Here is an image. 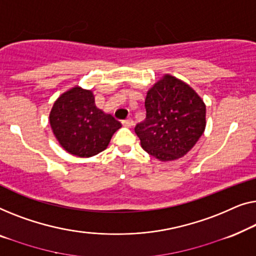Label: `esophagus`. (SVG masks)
<instances>
[{
	"instance_id": "obj_1",
	"label": "esophagus",
	"mask_w": 256,
	"mask_h": 256,
	"mask_svg": "<svg viewBox=\"0 0 256 256\" xmlns=\"http://www.w3.org/2000/svg\"><path fill=\"white\" fill-rule=\"evenodd\" d=\"M122 123H123L124 126H126V128H131L132 125H133V123H134V122H133V120H131V118H128V120H125L122 122Z\"/></svg>"
}]
</instances>
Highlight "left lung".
Here are the masks:
<instances>
[{
	"mask_svg": "<svg viewBox=\"0 0 256 256\" xmlns=\"http://www.w3.org/2000/svg\"><path fill=\"white\" fill-rule=\"evenodd\" d=\"M146 118L134 131L142 147L160 161L178 160L203 134L206 108L189 84L166 74L147 92Z\"/></svg>",
	"mask_w": 256,
	"mask_h": 256,
	"instance_id": "obj_1",
	"label": "left lung"
}]
</instances>
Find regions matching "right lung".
I'll list each match as a JSON object with an SVG mask.
<instances>
[{
	"label": "right lung",
	"mask_w": 256,
	"mask_h": 256,
	"mask_svg": "<svg viewBox=\"0 0 256 256\" xmlns=\"http://www.w3.org/2000/svg\"><path fill=\"white\" fill-rule=\"evenodd\" d=\"M50 124L64 150L80 158L96 156L106 150L114 133L122 128L110 114L95 106L92 90L78 86L56 100Z\"/></svg>",
	"instance_id": "add662e5"
}]
</instances>
